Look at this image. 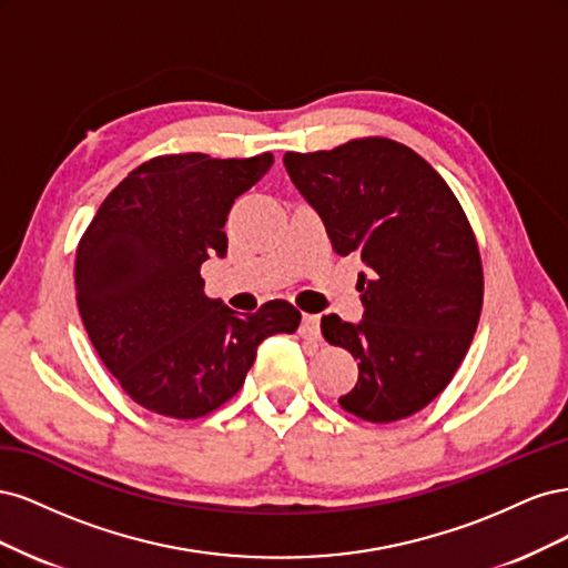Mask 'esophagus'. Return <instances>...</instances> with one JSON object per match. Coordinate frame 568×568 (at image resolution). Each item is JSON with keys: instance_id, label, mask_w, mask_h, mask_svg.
<instances>
[{"instance_id": "34e87169", "label": "esophagus", "mask_w": 568, "mask_h": 568, "mask_svg": "<svg viewBox=\"0 0 568 568\" xmlns=\"http://www.w3.org/2000/svg\"><path fill=\"white\" fill-rule=\"evenodd\" d=\"M301 336H305V338H320V315L303 313Z\"/></svg>"}]
</instances>
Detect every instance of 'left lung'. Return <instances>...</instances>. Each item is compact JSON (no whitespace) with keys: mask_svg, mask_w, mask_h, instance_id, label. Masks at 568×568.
Wrapping results in <instances>:
<instances>
[{"mask_svg":"<svg viewBox=\"0 0 568 568\" xmlns=\"http://www.w3.org/2000/svg\"><path fill=\"white\" fill-rule=\"evenodd\" d=\"M291 182L320 213L338 255H359V324L322 317V336L357 359L341 395L351 415L388 424L453 382L484 305V265L453 189L409 146L363 136L284 153Z\"/></svg>","mask_w":568,"mask_h":568,"instance_id":"left-lung-1","label":"left lung"}]
</instances>
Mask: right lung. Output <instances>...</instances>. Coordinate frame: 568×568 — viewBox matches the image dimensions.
Segmentation results:
<instances>
[{
	"label": "right lung",
	"instance_id": "obj_1",
	"mask_svg": "<svg viewBox=\"0 0 568 568\" xmlns=\"http://www.w3.org/2000/svg\"><path fill=\"white\" fill-rule=\"evenodd\" d=\"M272 161V153L156 156L113 189L84 230L75 253L80 317L101 363L144 409L211 415L244 386L267 336L298 329L288 301L239 315L203 294L201 265L227 253L222 227L234 199Z\"/></svg>",
	"mask_w": 568,
	"mask_h": 568
}]
</instances>
